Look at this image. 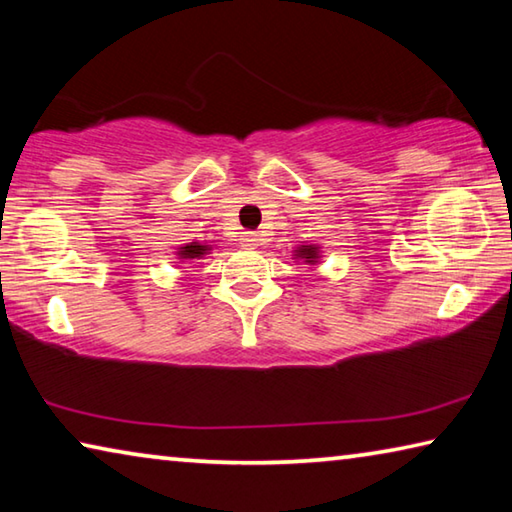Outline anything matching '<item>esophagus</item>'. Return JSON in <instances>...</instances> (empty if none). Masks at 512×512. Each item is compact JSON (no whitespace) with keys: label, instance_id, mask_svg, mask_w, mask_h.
Returning a JSON list of instances; mask_svg holds the SVG:
<instances>
[{"label":"esophagus","instance_id":"obj_1","mask_svg":"<svg viewBox=\"0 0 512 512\" xmlns=\"http://www.w3.org/2000/svg\"><path fill=\"white\" fill-rule=\"evenodd\" d=\"M241 241H244V246H257V241H259V237H257V232H244V235H241Z\"/></svg>","mask_w":512,"mask_h":512}]
</instances>
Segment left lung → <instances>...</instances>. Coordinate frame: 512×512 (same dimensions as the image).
<instances>
[{
  "mask_svg": "<svg viewBox=\"0 0 512 512\" xmlns=\"http://www.w3.org/2000/svg\"><path fill=\"white\" fill-rule=\"evenodd\" d=\"M298 255H302L307 259V262H314V257H316V248H311V246H307V248H302V250H298Z\"/></svg>",
  "mask_w": 512,
  "mask_h": 512,
  "instance_id": "obj_1",
  "label": "left lung"
}]
</instances>
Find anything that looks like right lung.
I'll list each match as a JSON object with an SVG mask.
<instances>
[{"mask_svg":"<svg viewBox=\"0 0 512 512\" xmlns=\"http://www.w3.org/2000/svg\"><path fill=\"white\" fill-rule=\"evenodd\" d=\"M207 246H201V244H192V246H185L183 250H180V255H183L185 259H194V257H201L205 255Z\"/></svg>","mask_w":512,"mask_h":512,"instance_id":"right-lung-1","label":"right lung"}]
</instances>
